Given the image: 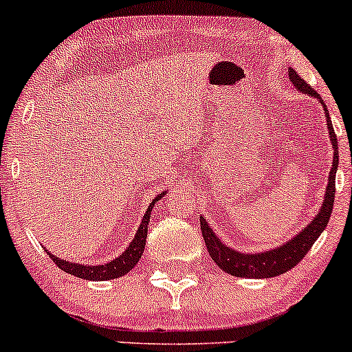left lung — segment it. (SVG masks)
Returning a JSON list of instances; mask_svg holds the SVG:
<instances>
[{"label": "left lung", "instance_id": "obj_1", "mask_svg": "<svg viewBox=\"0 0 352 352\" xmlns=\"http://www.w3.org/2000/svg\"><path fill=\"white\" fill-rule=\"evenodd\" d=\"M288 78L289 82L293 84V87L296 89L298 92H302V94H308L311 98L318 99L319 102H321V106L324 107L326 125H328L329 140L331 145H333V167H331L328 175V185H326L324 199H322L321 207H319L318 213L314 215L313 220H311L300 233H296V235L289 238V240L285 241L283 245L274 246V248L263 250V252L256 253H246L240 252V250L230 248V246L225 245L223 241L217 236V233L210 228L207 218L200 217L201 235H204L205 245H207V250L210 256H212V260L215 261L225 273H230L238 278L263 280V278L280 276V274L289 272V270L300 263L302 258H305V254L311 250V246L314 245V241L318 240L319 235L324 232L326 225H328L329 221L331 212H333L334 192H336V170L339 165L338 137L334 134L328 109H326L324 102L319 98L318 92L314 91L309 84H306V80H302L293 67H288Z\"/></svg>", "mask_w": 352, "mask_h": 352}]
</instances>
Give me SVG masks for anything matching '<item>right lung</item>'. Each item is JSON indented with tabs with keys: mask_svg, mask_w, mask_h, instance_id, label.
I'll use <instances>...</instances> for the list:
<instances>
[{
	"mask_svg": "<svg viewBox=\"0 0 352 352\" xmlns=\"http://www.w3.org/2000/svg\"><path fill=\"white\" fill-rule=\"evenodd\" d=\"M167 192L168 188L164 190V192H160L159 195L148 204V208L145 210L142 221H140L139 228H137L135 232V236L132 238L131 243L127 245V248H125L119 256L114 258V260L107 261V263H102V265L76 263V261L60 260L59 256H56V254L47 252V250L46 252L50 253L51 260L54 261L60 270H64L66 273L72 274V276L82 278V280L109 281V280H116V278L124 276V274H127L137 263H139L140 256H142L144 248H145V240H147V227H148V221H151V213L153 210V205L162 199Z\"/></svg>",
	"mask_w": 352,
	"mask_h": 352,
	"instance_id": "obj_1",
	"label": "right lung"
}]
</instances>
